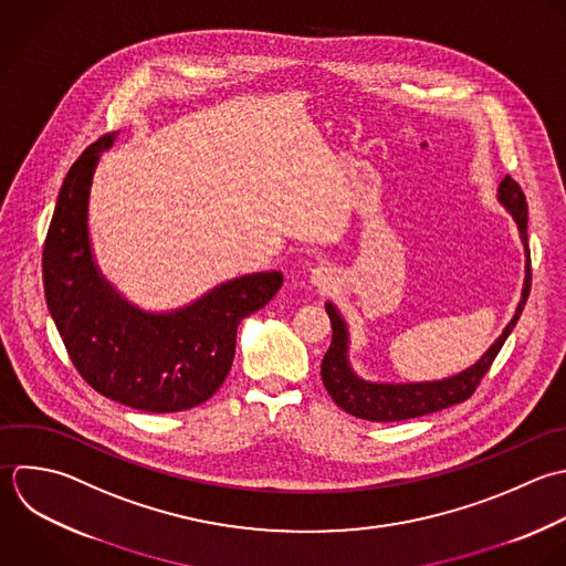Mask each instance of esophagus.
Segmentation results:
<instances>
[{
	"instance_id": "34e87169",
	"label": "esophagus",
	"mask_w": 566,
	"mask_h": 566,
	"mask_svg": "<svg viewBox=\"0 0 566 566\" xmlns=\"http://www.w3.org/2000/svg\"><path fill=\"white\" fill-rule=\"evenodd\" d=\"M311 280H313L317 286H331V282H333V271H331L328 266H317V269H313Z\"/></svg>"
}]
</instances>
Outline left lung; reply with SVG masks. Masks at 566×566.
Instances as JSON below:
<instances>
[{
  "label": "left lung",
  "mask_w": 566,
  "mask_h": 566,
  "mask_svg": "<svg viewBox=\"0 0 566 566\" xmlns=\"http://www.w3.org/2000/svg\"><path fill=\"white\" fill-rule=\"evenodd\" d=\"M499 200L512 211L521 238L527 251V277H525V289H523V300L516 308L514 319L507 324L503 335L494 342V346L468 370L443 379V381H426V384H370L359 379L350 366H348V331L335 306L328 302L326 313L331 317L333 326V342L328 353L324 355L322 361V381L333 397V401L346 410L353 417L366 419V421H406L415 417H423L430 412H439L443 408L457 406L468 401L481 379L490 373L496 355L501 353L505 339L514 331L516 322L523 315V308L527 304L530 291H532V258H530V244H527V200L521 189V185L512 178L505 176L501 187H499Z\"/></svg>",
  "instance_id": "1"
}]
</instances>
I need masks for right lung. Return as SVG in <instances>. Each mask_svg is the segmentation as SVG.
Listing matches in <instances>:
<instances>
[{"label":"right lung","mask_w":566,"mask_h":566,"mask_svg":"<svg viewBox=\"0 0 566 566\" xmlns=\"http://www.w3.org/2000/svg\"><path fill=\"white\" fill-rule=\"evenodd\" d=\"M114 138L103 134L65 174L41 255L45 304L76 373L98 395L145 412L189 410L224 384L238 324L271 302L282 273L235 277L167 315L129 306L98 275L87 240L92 174Z\"/></svg>","instance_id":"obj_1"}]
</instances>
